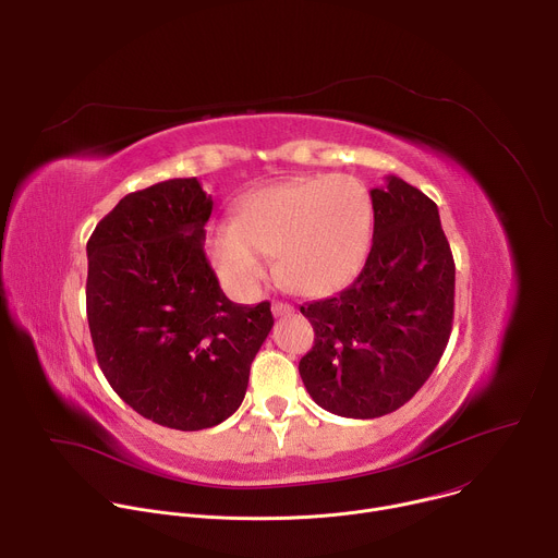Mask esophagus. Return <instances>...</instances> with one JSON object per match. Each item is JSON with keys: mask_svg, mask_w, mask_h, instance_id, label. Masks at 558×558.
<instances>
[{"mask_svg": "<svg viewBox=\"0 0 558 558\" xmlns=\"http://www.w3.org/2000/svg\"><path fill=\"white\" fill-rule=\"evenodd\" d=\"M271 311H274L276 317H282V315H289V313L293 311V306L287 304V302H274V304H271Z\"/></svg>", "mask_w": 558, "mask_h": 558, "instance_id": "1", "label": "esophagus"}]
</instances>
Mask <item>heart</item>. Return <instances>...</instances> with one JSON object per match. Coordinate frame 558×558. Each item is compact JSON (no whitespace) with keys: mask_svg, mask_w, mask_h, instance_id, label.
<instances>
[{"mask_svg":"<svg viewBox=\"0 0 558 558\" xmlns=\"http://www.w3.org/2000/svg\"><path fill=\"white\" fill-rule=\"evenodd\" d=\"M373 235V203L362 181L317 174L271 183L247 194L235 218L207 231V256L238 295H252L276 254V274L293 291L325 295L362 267Z\"/></svg>","mask_w":558,"mask_h":558,"instance_id":"b5f03b06","label":"heart"}]
</instances>
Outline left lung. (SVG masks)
Returning <instances> with one entry per match:
<instances>
[{"instance_id": "left-lung-1", "label": "left lung", "mask_w": 558, "mask_h": 558, "mask_svg": "<svg viewBox=\"0 0 558 558\" xmlns=\"http://www.w3.org/2000/svg\"><path fill=\"white\" fill-rule=\"evenodd\" d=\"M371 201L373 245L360 276L300 306L315 331L300 377L317 407L353 420L411 400L439 364L454 313V260L437 205L397 177Z\"/></svg>"}]
</instances>
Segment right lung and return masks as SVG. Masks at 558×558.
Listing matches in <instances>:
<instances>
[{"label": "right lung", "mask_w": 558, "mask_h": 558, "mask_svg": "<svg viewBox=\"0 0 558 558\" xmlns=\"http://www.w3.org/2000/svg\"><path fill=\"white\" fill-rule=\"evenodd\" d=\"M214 201L196 179L128 194L88 241L86 304L99 366L138 415L203 430L243 404L271 304L231 302L205 258Z\"/></svg>", "instance_id": "obj_1"}]
</instances>
